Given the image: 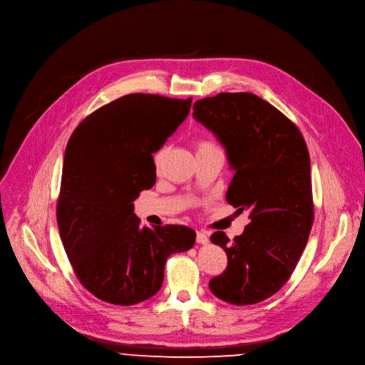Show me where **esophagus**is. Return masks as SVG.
Here are the masks:
<instances>
[{
    "mask_svg": "<svg viewBox=\"0 0 365 365\" xmlns=\"http://www.w3.org/2000/svg\"><path fill=\"white\" fill-rule=\"evenodd\" d=\"M208 242H210V239H208V235L205 233V231H197V233H196V243L207 245Z\"/></svg>",
    "mask_w": 365,
    "mask_h": 365,
    "instance_id": "obj_1",
    "label": "esophagus"
}]
</instances>
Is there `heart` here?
<instances>
[{"mask_svg": "<svg viewBox=\"0 0 365 365\" xmlns=\"http://www.w3.org/2000/svg\"><path fill=\"white\" fill-rule=\"evenodd\" d=\"M212 148H217L212 143H208V141H201V143H197V151H202V150H212ZM163 154H164V150H160V151L155 154V157H154L155 164H158V163H160V160H161Z\"/></svg>", "mask_w": 365, "mask_h": 365, "instance_id": "b5f03b06", "label": "heart"}]
</instances>
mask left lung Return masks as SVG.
<instances>
[{
    "mask_svg": "<svg viewBox=\"0 0 365 365\" xmlns=\"http://www.w3.org/2000/svg\"><path fill=\"white\" fill-rule=\"evenodd\" d=\"M193 118L225 148L235 172L225 200L249 211L233 240L215 231L227 253L225 271L210 281L221 300L247 306L267 300L289 279L313 224L310 155L298 128L252 93H220L193 105Z\"/></svg>",
    "mask_w": 365,
    "mask_h": 365,
    "instance_id": "1",
    "label": "left lung"
}]
</instances>
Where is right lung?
I'll return each mask as SVG.
<instances>
[{"mask_svg": "<svg viewBox=\"0 0 365 365\" xmlns=\"http://www.w3.org/2000/svg\"><path fill=\"white\" fill-rule=\"evenodd\" d=\"M190 103L123 96L87 116L65 148L59 236L78 281L106 303L148 300L161 288L168 257L195 245L189 227H141L132 204L154 186L153 153L186 119Z\"/></svg>", "mask_w": 365, "mask_h": 365, "instance_id": "1", "label": "right lung"}]
</instances>
